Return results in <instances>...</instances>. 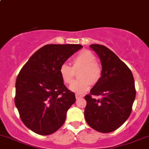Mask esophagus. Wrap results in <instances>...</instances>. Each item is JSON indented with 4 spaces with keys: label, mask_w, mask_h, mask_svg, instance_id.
Segmentation results:
<instances>
[{
    "label": "esophagus",
    "mask_w": 149,
    "mask_h": 149,
    "mask_svg": "<svg viewBox=\"0 0 149 149\" xmlns=\"http://www.w3.org/2000/svg\"><path fill=\"white\" fill-rule=\"evenodd\" d=\"M83 97V95H81V94H76V99H79V98H81Z\"/></svg>",
    "instance_id": "esophagus-1"
}]
</instances>
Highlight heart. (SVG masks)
Segmentation results:
<instances>
[{"label":"heart","mask_w":149,"mask_h":149,"mask_svg":"<svg viewBox=\"0 0 149 149\" xmlns=\"http://www.w3.org/2000/svg\"><path fill=\"white\" fill-rule=\"evenodd\" d=\"M96 56L92 52L84 49L73 58V66L64 63L59 68V74L66 84H70L73 79L75 71L79 72V79L75 80L69 87V89L76 93L86 92L91 84H95L100 81L102 76V68L96 61Z\"/></svg>","instance_id":"obj_1"}]
</instances>
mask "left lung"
Returning <instances> with one entry per match:
<instances>
[{
	"mask_svg": "<svg viewBox=\"0 0 149 149\" xmlns=\"http://www.w3.org/2000/svg\"><path fill=\"white\" fill-rule=\"evenodd\" d=\"M102 64V76L90 95L84 96L87 105L84 117L92 128L109 133L120 128L128 120L136 96L134 79L131 70L106 47L91 45ZM94 95H101L96 100Z\"/></svg>",
	"mask_w": 149,
	"mask_h": 149,
	"instance_id": "left-lung-1",
	"label": "left lung"
}]
</instances>
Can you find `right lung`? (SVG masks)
Instances as JSON below:
<instances>
[{"label":"right lung","mask_w":149,"mask_h":149,"mask_svg":"<svg viewBox=\"0 0 149 149\" xmlns=\"http://www.w3.org/2000/svg\"><path fill=\"white\" fill-rule=\"evenodd\" d=\"M82 47L47 45L21 68L15 82V104L23 123L35 133L51 134L65 123L76 96L64 84L59 68Z\"/></svg>","instance_id":"1"}]
</instances>
